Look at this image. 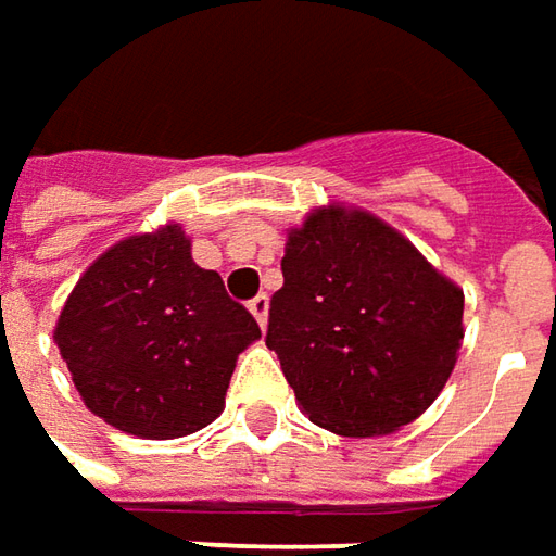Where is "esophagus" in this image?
<instances>
[{
  "label": "esophagus",
  "mask_w": 556,
  "mask_h": 556,
  "mask_svg": "<svg viewBox=\"0 0 556 556\" xmlns=\"http://www.w3.org/2000/svg\"><path fill=\"white\" fill-rule=\"evenodd\" d=\"M248 308H251V315L260 321V327H266V318H269V296L266 293H256L251 303H248Z\"/></svg>",
  "instance_id": "1"
}]
</instances>
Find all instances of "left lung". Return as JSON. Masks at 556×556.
Instances as JSON below:
<instances>
[{
  "instance_id": "1",
  "label": "left lung",
  "mask_w": 556,
  "mask_h": 556,
  "mask_svg": "<svg viewBox=\"0 0 556 556\" xmlns=\"http://www.w3.org/2000/svg\"><path fill=\"white\" fill-rule=\"evenodd\" d=\"M266 345L315 426L389 434L456 367L465 296L382 219L321 207L287 238Z\"/></svg>"
}]
</instances>
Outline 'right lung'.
I'll return each mask as SVG.
<instances>
[{
    "mask_svg": "<svg viewBox=\"0 0 556 556\" xmlns=\"http://www.w3.org/2000/svg\"><path fill=\"white\" fill-rule=\"evenodd\" d=\"M260 324L192 260L180 226L134 235L78 278L54 342L85 407L118 431L170 441L223 413Z\"/></svg>",
    "mask_w": 556,
    "mask_h": 556,
    "instance_id": "1",
    "label": "right lung"
}]
</instances>
